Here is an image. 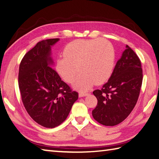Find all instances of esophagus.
<instances>
[{
  "instance_id": "obj_1",
  "label": "esophagus",
  "mask_w": 159,
  "mask_h": 159,
  "mask_svg": "<svg viewBox=\"0 0 159 159\" xmlns=\"http://www.w3.org/2000/svg\"><path fill=\"white\" fill-rule=\"evenodd\" d=\"M88 95V93H85V92H79V97H83V96H85Z\"/></svg>"
}]
</instances>
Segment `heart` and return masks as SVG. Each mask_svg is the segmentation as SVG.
Wrapping results in <instances>:
<instances>
[{"label": "heart", "mask_w": 159, "mask_h": 159, "mask_svg": "<svg viewBox=\"0 0 159 159\" xmlns=\"http://www.w3.org/2000/svg\"><path fill=\"white\" fill-rule=\"evenodd\" d=\"M63 56L58 58L56 69L69 83L75 80L79 70L81 74L74 87L80 91L88 89L94 83H104L112 73L115 51L106 40H74L65 46Z\"/></svg>", "instance_id": "heart-1"}]
</instances>
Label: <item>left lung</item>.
Returning <instances> with one entry per match:
<instances>
[{"instance_id": "8db88e82", "label": "left lung", "mask_w": 159, "mask_h": 159, "mask_svg": "<svg viewBox=\"0 0 159 159\" xmlns=\"http://www.w3.org/2000/svg\"><path fill=\"white\" fill-rule=\"evenodd\" d=\"M141 62L126 45L108 81L93 94L98 100L92 116L99 123L114 126L125 120L137 102L143 81Z\"/></svg>"}]
</instances>
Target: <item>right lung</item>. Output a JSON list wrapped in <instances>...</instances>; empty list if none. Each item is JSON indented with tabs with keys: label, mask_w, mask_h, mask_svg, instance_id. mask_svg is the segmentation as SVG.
Returning a JSON list of instances; mask_svg holds the SVG:
<instances>
[{
	"label": "right lung",
	"mask_w": 159,
	"mask_h": 159,
	"mask_svg": "<svg viewBox=\"0 0 159 159\" xmlns=\"http://www.w3.org/2000/svg\"><path fill=\"white\" fill-rule=\"evenodd\" d=\"M59 39L43 40L21 60L18 87L27 112L39 125L57 127L67 119L79 94L61 80L51 67V46Z\"/></svg>",
	"instance_id": "add662e5"
}]
</instances>
